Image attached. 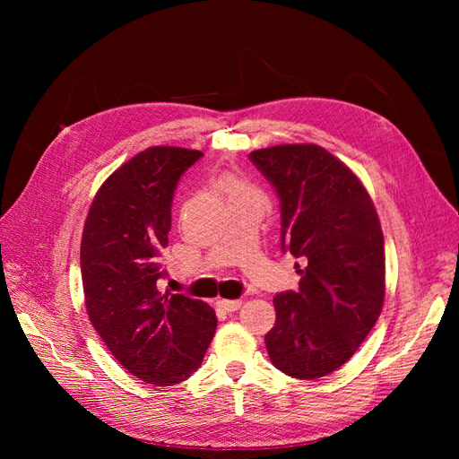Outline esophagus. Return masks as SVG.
I'll return each mask as SVG.
<instances>
[{"mask_svg": "<svg viewBox=\"0 0 459 459\" xmlns=\"http://www.w3.org/2000/svg\"><path fill=\"white\" fill-rule=\"evenodd\" d=\"M218 304L226 312H235V310L241 308V300H218Z\"/></svg>", "mask_w": 459, "mask_h": 459, "instance_id": "obj_1", "label": "esophagus"}]
</instances>
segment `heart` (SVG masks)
I'll return each instance as SVG.
<instances>
[{"label": "heart", "mask_w": 459, "mask_h": 459, "mask_svg": "<svg viewBox=\"0 0 459 459\" xmlns=\"http://www.w3.org/2000/svg\"><path fill=\"white\" fill-rule=\"evenodd\" d=\"M220 189L224 191V195L228 197L230 203L243 199V197H260L255 187H251L247 182H243V179L233 178V176H228V178L221 179Z\"/></svg>", "instance_id": "b5f03b06"}]
</instances>
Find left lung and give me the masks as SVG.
Instances as JSON below:
<instances>
[{
  "instance_id": "obj_1",
  "label": "left lung",
  "mask_w": 459,
  "mask_h": 459,
  "mask_svg": "<svg viewBox=\"0 0 459 459\" xmlns=\"http://www.w3.org/2000/svg\"><path fill=\"white\" fill-rule=\"evenodd\" d=\"M248 159L280 199L281 251L307 262L299 289L273 297L277 319L264 341L277 369L319 379L349 362L381 314L379 218L362 182L324 147L277 145Z\"/></svg>"
}]
</instances>
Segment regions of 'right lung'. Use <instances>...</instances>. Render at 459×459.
Returning a JSON list of instances; mask_svg holds the SVG:
<instances>
[{
    "label": "right lung",
    "mask_w": 459,
    "mask_h": 459,
    "mask_svg": "<svg viewBox=\"0 0 459 459\" xmlns=\"http://www.w3.org/2000/svg\"><path fill=\"white\" fill-rule=\"evenodd\" d=\"M201 157L182 147L142 151L97 191L82 235L91 324L124 369L157 386L186 381L201 368L218 324L206 302L159 289L174 191Z\"/></svg>",
    "instance_id": "1"
}]
</instances>
